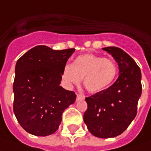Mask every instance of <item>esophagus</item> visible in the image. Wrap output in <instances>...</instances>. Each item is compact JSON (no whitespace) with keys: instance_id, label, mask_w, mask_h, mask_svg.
Wrapping results in <instances>:
<instances>
[{"instance_id":"obj_1","label":"esophagus","mask_w":151,"mask_h":151,"mask_svg":"<svg viewBox=\"0 0 151 151\" xmlns=\"http://www.w3.org/2000/svg\"><path fill=\"white\" fill-rule=\"evenodd\" d=\"M85 98V96L83 95V94H78L77 95V100H80V99H84Z\"/></svg>"}]
</instances>
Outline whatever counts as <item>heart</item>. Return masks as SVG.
Wrapping results in <instances>:
<instances>
[{"mask_svg":"<svg viewBox=\"0 0 151 151\" xmlns=\"http://www.w3.org/2000/svg\"><path fill=\"white\" fill-rule=\"evenodd\" d=\"M118 73L115 62L94 54L79 55L72 65H66L63 78L68 86L77 85L84 78L83 84L90 92H99L110 86Z\"/></svg>","mask_w":151,"mask_h":151,"instance_id":"heart-1","label":"heart"}]
</instances>
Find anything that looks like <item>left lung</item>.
<instances>
[{"instance_id":"8db88e82","label":"left lung","mask_w":151,"mask_h":151,"mask_svg":"<svg viewBox=\"0 0 151 151\" xmlns=\"http://www.w3.org/2000/svg\"><path fill=\"white\" fill-rule=\"evenodd\" d=\"M103 50L118 63L119 76L109 88L86 97L83 120L91 134L100 138L122 134L134 119L142 91V73L134 60L115 46Z\"/></svg>"}]
</instances>
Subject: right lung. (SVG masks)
Wrapping results in <instances>:
<instances>
[{
    "label": "right lung",
    "mask_w": 151,
    "mask_h": 151,
    "mask_svg": "<svg viewBox=\"0 0 151 151\" xmlns=\"http://www.w3.org/2000/svg\"><path fill=\"white\" fill-rule=\"evenodd\" d=\"M74 50L37 46L17 60L13 109L21 127L30 134L54 133L65 109L75 102V92L60 86L65 65Z\"/></svg>",
    "instance_id": "right-lung-1"
}]
</instances>
